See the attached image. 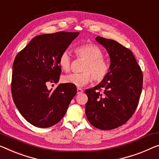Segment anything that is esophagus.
Returning a JSON list of instances; mask_svg holds the SVG:
<instances>
[{
	"label": "esophagus",
	"mask_w": 159,
	"mask_h": 159,
	"mask_svg": "<svg viewBox=\"0 0 159 159\" xmlns=\"http://www.w3.org/2000/svg\"><path fill=\"white\" fill-rule=\"evenodd\" d=\"M84 92V90L82 89H80V88H77V93L79 94V93H81Z\"/></svg>",
	"instance_id": "obj_1"
}]
</instances>
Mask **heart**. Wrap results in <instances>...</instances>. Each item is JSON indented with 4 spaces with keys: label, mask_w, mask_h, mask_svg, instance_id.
Returning a JSON list of instances; mask_svg holds the SVG:
<instances>
[{
    "label": "heart",
    "mask_w": 159,
    "mask_h": 159,
    "mask_svg": "<svg viewBox=\"0 0 159 159\" xmlns=\"http://www.w3.org/2000/svg\"><path fill=\"white\" fill-rule=\"evenodd\" d=\"M78 58L85 61L82 66V73H71L63 77V81L76 86H84L93 79L96 82H101L109 71V66L103 59L101 48L93 43L80 45L75 48ZM58 64L63 70L68 72L71 68V58L67 51H63L58 59Z\"/></svg>",
    "instance_id": "heart-1"
}]
</instances>
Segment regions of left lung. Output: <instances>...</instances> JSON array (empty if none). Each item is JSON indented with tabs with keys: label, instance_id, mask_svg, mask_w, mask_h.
<instances>
[{
	"label": "left lung",
	"instance_id": "8db88e82",
	"mask_svg": "<svg viewBox=\"0 0 159 159\" xmlns=\"http://www.w3.org/2000/svg\"><path fill=\"white\" fill-rule=\"evenodd\" d=\"M111 58L108 75L93 89L86 90V114L101 130L116 129L136 111L143 87V73L132 51L113 40L96 37Z\"/></svg>",
	"mask_w": 159,
	"mask_h": 159
}]
</instances>
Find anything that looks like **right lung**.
<instances>
[{
    "mask_svg": "<svg viewBox=\"0 0 159 159\" xmlns=\"http://www.w3.org/2000/svg\"><path fill=\"white\" fill-rule=\"evenodd\" d=\"M79 32H57L34 38L16 55L13 65L11 92L19 112L30 124L48 128L60 121L77 93L75 85L60 84L53 91L61 68V54Z\"/></svg>",
    "mask_w": 159,
    "mask_h": 159,
    "instance_id": "add662e5",
    "label": "right lung"
}]
</instances>
